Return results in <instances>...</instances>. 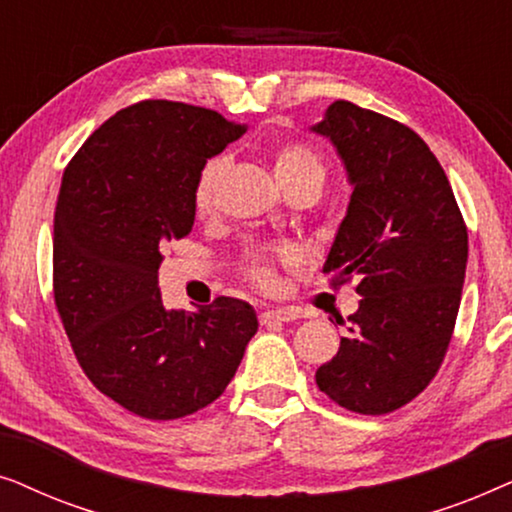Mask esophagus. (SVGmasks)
I'll list each match as a JSON object with an SVG mask.
<instances>
[{
	"label": "esophagus",
	"mask_w": 512,
	"mask_h": 512,
	"mask_svg": "<svg viewBox=\"0 0 512 512\" xmlns=\"http://www.w3.org/2000/svg\"><path fill=\"white\" fill-rule=\"evenodd\" d=\"M293 319H296V312L279 310V307L261 312V324H284V321H293Z\"/></svg>",
	"instance_id": "1"
}]
</instances>
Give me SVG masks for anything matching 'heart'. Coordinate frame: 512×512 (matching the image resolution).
<instances>
[{
	"label": "heart",
	"instance_id": "obj_1",
	"mask_svg": "<svg viewBox=\"0 0 512 512\" xmlns=\"http://www.w3.org/2000/svg\"><path fill=\"white\" fill-rule=\"evenodd\" d=\"M272 165H275L277 181L284 188L298 184V181H321V184H324L326 179L324 160L319 158L317 151L300 142L279 144L275 149V163ZM223 167H226V163H223L221 158H212L205 167H202L193 191V207L198 214L212 212L216 184H219ZM275 256L282 258V261H293V258H296L293 249H277ZM247 272L258 286H263V289H270V286L275 284V268H272V256L268 254L251 256Z\"/></svg>",
	"mask_w": 512,
	"mask_h": 512
}]
</instances>
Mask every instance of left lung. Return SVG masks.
Masks as SVG:
<instances>
[{"mask_svg": "<svg viewBox=\"0 0 512 512\" xmlns=\"http://www.w3.org/2000/svg\"><path fill=\"white\" fill-rule=\"evenodd\" d=\"M312 132L352 186L324 272L356 279L359 310L317 384L342 408L387 415L438 373L457 321L468 233L438 158L403 123L338 100Z\"/></svg>", "mask_w": 512, "mask_h": 512, "instance_id": "8db88e82", "label": "left lung"}]
</instances>
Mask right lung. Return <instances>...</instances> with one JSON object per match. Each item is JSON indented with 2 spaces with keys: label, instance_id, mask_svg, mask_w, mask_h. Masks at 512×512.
I'll return each instance as SVG.
<instances>
[{
  "label": "right lung",
  "instance_id": "right-lung-1",
  "mask_svg": "<svg viewBox=\"0 0 512 512\" xmlns=\"http://www.w3.org/2000/svg\"><path fill=\"white\" fill-rule=\"evenodd\" d=\"M242 132L212 109L146 100L97 128L62 177L55 307L88 380L139 417L179 419L216 401L258 331L244 300L177 312L158 291L160 249L191 233L202 167Z\"/></svg>",
  "mask_w": 512,
  "mask_h": 512
}]
</instances>
